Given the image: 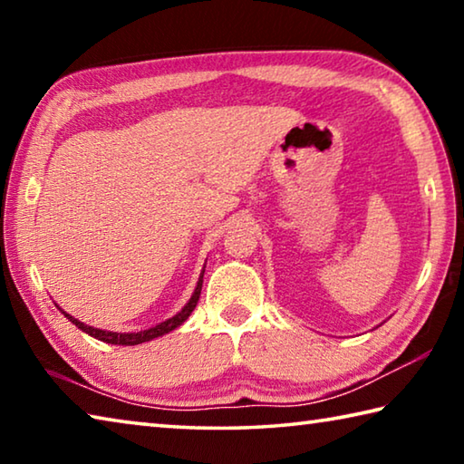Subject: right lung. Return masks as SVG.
I'll return each instance as SVG.
<instances>
[{
  "label": "right lung",
  "mask_w": 464,
  "mask_h": 464,
  "mask_svg": "<svg viewBox=\"0 0 464 464\" xmlns=\"http://www.w3.org/2000/svg\"><path fill=\"white\" fill-rule=\"evenodd\" d=\"M202 276H204V270H202V274H200L198 285H196L194 293H192V296H190V301H188V303L184 304V309H182V311L176 313V315H174V317H169L168 321H163V324L155 325V327H149V329H143V332H137V334H116V332H106V329H98V327H92V325H85V324H82V321H77L75 317L67 315L65 311H63V313H65V317H67L69 321H72V324H75V327H80L82 332L90 334L92 337H96V340H100V342L114 343V345H137V343H143V342H149V340H155V337H160V335H166V334H169L171 329H176L178 325H182L184 321H186L188 317H190V313L194 311L196 303H198V298H200Z\"/></svg>",
  "instance_id": "obj_1"
}]
</instances>
